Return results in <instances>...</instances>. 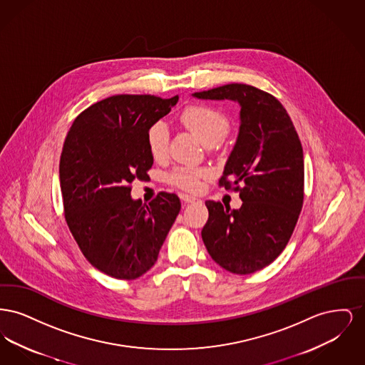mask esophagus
Returning a JSON list of instances; mask_svg holds the SVG:
<instances>
[{
    "instance_id": "34e87169",
    "label": "esophagus",
    "mask_w": 365,
    "mask_h": 365,
    "mask_svg": "<svg viewBox=\"0 0 365 365\" xmlns=\"http://www.w3.org/2000/svg\"><path fill=\"white\" fill-rule=\"evenodd\" d=\"M179 197H180V200H182V201H185V202H195V201H198L195 197L189 195V194H183V192H182Z\"/></svg>"
}]
</instances>
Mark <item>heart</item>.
I'll use <instances>...</instances> for the list:
<instances>
[{"instance_id":"b5f03b06","label":"heart","mask_w":365,"mask_h":365,"mask_svg":"<svg viewBox=\"0 0 365 365\" xmlns=\"http://www.w3.org/2000/svg\"><path fill=\"white\" fill-rule=\"evenodd\" d=\"M180 120L207 146H213L220 142L230 130V122L226 115L219 109L207 105L187 106L182 112ZM168 139L170 133L165 123L157 120L150 124L146 131V143L150 155L155 158L165 156L168 149ZM205 175L207 171L201 168L179 167L171 173L170 180L185 190L195 191L200 187V179Z\"/></svg>"}]
</instances>
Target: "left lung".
Masks as SVG:
<instances>
[{
    "mask_svg": "<svg viewBox=\"0 0 365 365\" xmlns=\"http://www.w3.org/2000/svg\"><path fill=\"white\" fill-rule=\"evenodd\" d=\"M241 106L238 138L219 186L240 191L242 207L207 201L201 235L210 257L232 274L269 265L294 231L304 202V153L289 113L257 87L231 83L192 94Z\"/></svg>",
    "mask_w": 365,
    "mask_h": 365,
    "instance_id": "1",
    "label": "left lung"
}]
</instances>
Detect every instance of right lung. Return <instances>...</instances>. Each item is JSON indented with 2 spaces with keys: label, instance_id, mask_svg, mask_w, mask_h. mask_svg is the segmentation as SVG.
Returning <instances> with one entry per match:
<instances>
[{
  "label": "right lung",
  "instance_id": "obj_1",
  "mask_svg": "<svg viewBox=\"0 0 365 365\" xmlns=\"http://www.w3.org/2000/svg\"><path fill=\"white\" fill-rule=\"evenodd\" d=\"M179 100L112 96L88 106L72 123L60 157L66 222L87 261L112 278L133 280L157 261L180 210L174 192L149 205L131 198V183L149 178L150 124Z\"/></svg>",
  "mask_w": 365,
  "mask_h": 365
}]
</instances>
